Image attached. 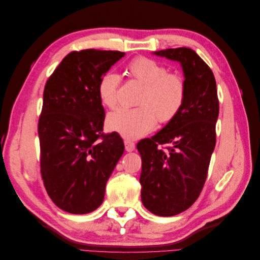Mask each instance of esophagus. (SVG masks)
Wrapping results in <instances>:
<instances>
[{
    "mask_svg": "<svg viewBox=\"0 0 260 260\" xmlns=\"http://www.w3.org/2000/svg\"><path fill=\"white\" fill-rule=\"evenodd\" d=\"M123 143H124L125 151H127V152H132V151H135V148H136V144L133 143L131 140H129V139H124Z\"/></svg>",
    "mask_w": 260,
    "mask_h": 260,
    "instance_id": "1",
    "label": "esophagus"
}]
</instances>
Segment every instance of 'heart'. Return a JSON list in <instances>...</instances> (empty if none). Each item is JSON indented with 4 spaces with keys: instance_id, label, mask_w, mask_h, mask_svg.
<instances>
[{
    "instance_id": "1",
    "label": "heart",
    "mask_w": 260,
    "mask_h": 260,
    "mask_svg": "<svg viewBox=\"0 0 260 260\" xmlns=\"http://www.w3.org/2000/svg\"><path fill=\"white\" fill-rule=\"evenodd\" d=\"M125 74L132 81L141 84L136 108H119L109 114L106 125L125 139H138L151 132L157 123L171 121L182 108L186 83L178 73L168 72L167 67L146 56L133 58L125 67ZM121 79L113 72L102 75L98 83L101 103L115 108L118 103V89Z\"/></svg>"
}]
</instances>
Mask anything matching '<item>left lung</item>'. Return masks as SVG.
<instances>
[{"instance_id": "left-lung-1", "label": "left lung", "mask_w": 260, "mask_h": 260, "mask_svg": "<svg viewBox=\"0 0 260 260\" xmlns=\"http://www.w3.org/2000/svg\"><path fill=\"white\" fill-rule=\"evenodd\" d=\"M179 61L186 83L179 114L151 139L137 144L142 158L141 199L154 215L170 217L190 208L199 199L216 145L219 100L214 74L188 48L155 52Z\"/></svg>"}]
</instances>
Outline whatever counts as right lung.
Here are the masks:
<instances>
[{
  "label": "right lung",
  "mask_w": 260,
  "mask_h": 260,
  "mask_svg": "<svg viewBox=\"0 0 260 260\" xmlns=\"http://www.w3.org/2000/svg\"><path fill=\"white\" fill-rule=\"evenodd\" d=\"M124 56L119 51L70 52L44 86L38 123L45 190L58 208L83 215L103 203L105 186L124 151L118 133H104L98 95L102 75Z\"/></svg>",
  "instance_id": "add662e5"
}]
</instances>
